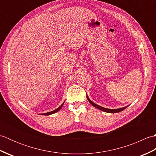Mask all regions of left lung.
<instances>
[{
  "instance_id": "left-lung-1",
  "label": "left lung",
  "mask_w": 156,
  "mask_h": 156,
  "mask_svg": "<svg viewBox=\"0 0 156 156\" xmlns=\"http://www.w3.org/2000/svg\"><path fill=\"white\" fill-rule=\"evenodd\" d=\"M87 99L88 100L89 102L93 106V107L97 108L98 109H99V110L101 111H102L104 112H109V113H115V112H121L122 111H123L125 108H127V107H123V108H117V109H109V108H104L102 107H101V106L99 105H97V104H95L94 102H93L92 101H91L90 99H89V98L88 97V96L87 95Z\"/></svg>"
}]
</instances>
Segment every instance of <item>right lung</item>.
<instances>
[{"mask_svg":"<svg viewBox=\"0 0 156 156\" xmlns=\"http://www.w3.org/2000/svg\"><path fill=\"white\" fill-rule=\"evenodd\" d=\"M64 102H63V103L61 105V106H59V107L58 108L55 109V110L52 111H51V112H46V113H43V114H41V115H52V114H54V113H55L56 112H58V111H59V110H60L61 108L62 107V106L64 105Z\"/></svg>","mask_w":156,"mask_h":156,"instance_id":"obj_1","label":"right lung"}]
</instances>
